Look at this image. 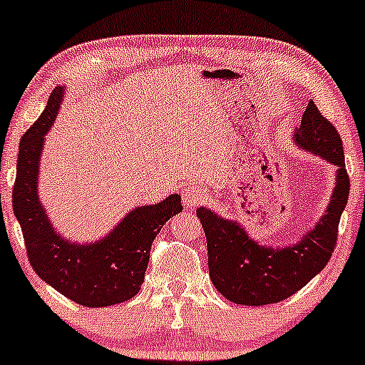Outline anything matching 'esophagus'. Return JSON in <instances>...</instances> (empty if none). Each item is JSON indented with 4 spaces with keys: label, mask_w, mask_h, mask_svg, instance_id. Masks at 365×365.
<instances>
[{
    "label": "esophagus",
    "mask_w": 365,
    "mask_h": 365,
    "mask_svg": "<svg viewBox=\"0 0 365 365\" xmlns=\"http://www.w3.org/2000/svg\"><path fill=\"white\" fill-rule=\"evenodd\" d=\"M181 195L184 207H187V209H195V207L202 205L203 200H205V195L198 186H186Z\"/></svg>",
    "instance_id": "esophagus-1"
}]
</instances>
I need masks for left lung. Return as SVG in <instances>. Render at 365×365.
<instances>
[{
  "label": "left lung",
  "mask_w": 365,
  "mask_h": 365,
  "mask_svg": "<svg viewBox=\"0 0 365 365\" xmlns=\"http://www.w3.org/2000/svg\"><path fill=\"white\" fill-rule=\"evenodd\" d=\"M294 143L338 167L327 210L299 242L285 247L259 245L237 221L222 219L205 207L197 210L207 237L210 280L226 299L237 304L262 307L287 299L322 272L336 247L350 178L338 130L312 99L294 134Z\"/></svg>",
  "instance_id": "left-lung-1"
}]
</instances>
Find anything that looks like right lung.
I'll return each mask as SVG.
<instances>
[{"mask_svg": "<svg viewBox=\"0 0 365 365\" xmlns=\"http://www.w3.org/2000/svg\"><path fill=\"white\" fill-rule=\"evenodd\" d=\"M62 90H53L45 111L21 139L11 195L14 214L31 266L41 280L78 304L111 307L140 291L153 240L168 219L182 210L181 197L170 195L155 205L135 207L108 237L93 244H74L58 235L38 197V175L45 134L57 116Z\"/></svg>", "mask_w": 365, "mask_h": 365, "instance_id": "obj_1", "label": "right lung"}]
</instances>
